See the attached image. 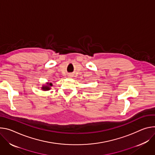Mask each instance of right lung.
I'll list each match as a JSON object with an SVG mask.
<instances>
[{"label": "right lung", "mask_w": 155, "mask_h": 155, "mask_svg": "<svg viewBox=\"0 0 155 155\" xmlns=\"http://www.w3.org/2000/svg\"><path fill=\"white\" fill-rule=\"evenodd\" d=\"M50 86H52V84L47 83V85H44L42 88V90L44 91H48L50 89Z\"/></svg>", "instance_id": "1"}]
</instances>
